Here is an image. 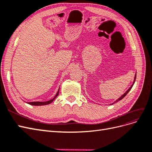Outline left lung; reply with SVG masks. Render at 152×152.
<instances>
[{"label":"left lung","mask_w":152,"mask_h":152,"mask_svg":"<svg viewBox=\"0 0 152 152\" xmlns=\"http://www.w3.org/2000/svg\"><path fill=\"white\" fill-rule=\"evenodd\" d=\"M136 75H135V77H134V82H133V84L131 85V86L129 87V89L125 93H124L123 95H122L120 98H119L118 99H117L115 102L114 103H116V102H118V101H120V100H121L122 99H123L124 97H125V96L127 95V94L129 93V91L131 89V88L132 87V86H133V85H134V82H135V80H136Z\"/></svg>","instance_id":"8db88e82"}]
</instances>
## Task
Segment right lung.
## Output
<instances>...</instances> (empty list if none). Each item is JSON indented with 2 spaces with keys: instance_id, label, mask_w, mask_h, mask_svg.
Segmentation results:
<instances>
[{
  "instance_id": "right-lung-1",
  "label": "right lung",
  "mask_w": 152,
  "mask_h": 152,
  "mask_svg": "<svg viewBox=\"0 0 152 152\" xmlns=\"http://www.w3.org/2000/svg\"><path fill=\"white\" fill-rule=\"evenodd\" d=\"M59 89H58V92H57V93H56V95H55L54 98L52 99L49 100V101H48V102H28V103H27L29 104H31V105H34V106H41V105H46V104H50V103H51L53 102V101L55 99V98H56L57 97V96H58V94H59Z\"/></svg>"
}]
</instances>
